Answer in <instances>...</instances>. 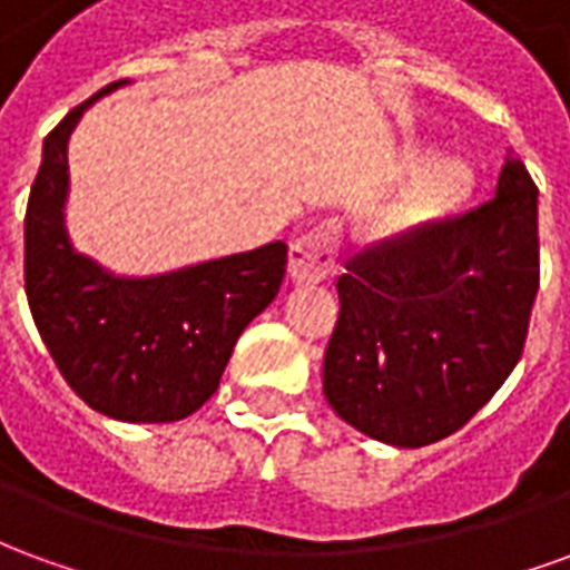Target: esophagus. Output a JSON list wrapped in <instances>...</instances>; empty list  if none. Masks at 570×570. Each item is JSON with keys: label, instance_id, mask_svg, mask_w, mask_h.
<instances>
[{"label": "esophagus", "instance_id": "obj_1", "mask_svg": "<svg viewBox=\"0 0 570 570\" xmlns=\"http://www.w3.org/2000/svg\"><path fill=\"white\" fill-rule=\"evenodd\" d=\"M335 232L321 225L289 244V277L296 284H321L335 272Z\"/></svg>", "mask_w": 570, "mask_h": 570}]
</instances>
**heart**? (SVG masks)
I'll list each match as a JSON object with an SVG mask.
<instances>
[{"mask_svg": "<svg viewBox=\"0 0 570 570\" xmlns=\"http://www.w3.org/2000/svg\"><path fill=\"white\" fill-rule=\"evenodd\" d=\"M476 170L461 158L428 161L415 170L394 204L375 216L372 235L396 240V237H409L445 223L454 213L464 210L470 198L476 195Z\"/></svg>", "mask_w": 570, "mask_h": 570, "instance_id": "1", "label": "heart"}]
</instances>
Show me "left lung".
I'll use <instances>...</instances> for the list:
<instances>
[{"label": "left lung", "mask_w": 570, "mask_h": 570, "mask_svg": "<svg viewBox=\"0 0 570 570\" xmlns=\"http://www.w3.org/2000/svg\"><path fill=\"white\" fill-rule=\"evenodd\" d=\"M345 268L326 403L396 449L445 440L522 357L540 284L538 186L510 149L482 207L375 244Z\"/></svg>", "instance_id": "obj_1"}]
</instances>
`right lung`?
<instances>
[{
  "instance_id": "right-lung-1",
  "label": "right lung",
  "mask_w": 570,
  "mask_h": 570,
  "mask_svg": "<svg viewBox=\"0 0 570 570\" xmlns=\"http://www.w3.org/2000/svg\"><path fill=\"white\" fill-rule=\"evenodd\" d=\"M121 85H106L45 137L23 219V281L36 330L69 387L100 415L164 424L216 394L235 342L284 284L286 244L155 277H118L72 247L67 142L85 109Z\"/></svg>"
}]
</instances>
